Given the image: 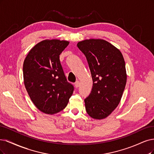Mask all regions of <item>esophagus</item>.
Instances as JSON below:
<instances>
[{
  "mask_svg": "<svg viewBox=\"0 0 154 154\" xmlns=\"http://www.w3.org/2000/svg\"><path fill=\"white\" fill-rule=\"evenodd\" d=\"M79 84H80V82H79V81H76L75 83V88H78L79 86Z\"/></svg>",
  "mask_w": 154,
  "mask_h": 154,
  "instance_id": "obj_1",
  "label": "esophagus"
}]
</instances>
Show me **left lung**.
<instances>
[{
  "label": "left lung",
  "mask_w": 154,
  "mask_h": 154,
  "mask_svg": "<svg viewBox=\"0 0 154 154\" xmlns=\"http://www.w3.org/2000/svg\"><path fill=\"white\" fill-rule=\"evenodd\" d=\"M85 55L93 87L84 99L87 113L97 120L105 118L120 102L127 82L125 63L121 52L103 39H86L77 43Z\"/></svg>",
  "instance_id": "obj_1"
}]
</instances>
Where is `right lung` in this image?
<instances>
[{"label":"right lung","instance_id":"obj_1","mask_svg":"<svg viewBox=\"0 0 154 154\" xmlns=\"http://www.w3.org/2000/svg\"><path fill=\"white\" fill-rule=\"evenodd\" d=\"M68 42L44 40L29 51L23 65L24 84L39 111L53 115L66 107L74 87L67 81L59 59Z\"/></svg>","mask_w":154,"mask_h":154}]
</instances>
